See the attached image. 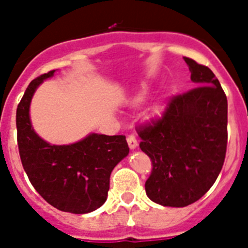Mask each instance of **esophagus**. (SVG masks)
Segmentation results:
<instances>
[{
  "instance_id": "esophagus-1",
  "label": "esophagus",
  "mask_w": 248,
  "mask_h": 248,
  "mask_svg": "<svg viewBox=\"0 0 248 248\" xmlns=\"http://www.w3.org/2000/svg\"><path fill=\"white\" fill-rule=\"evenodd\" d=\"M126 140H128L129 148H130V149H135L138 146V140H137V138L134 137V135H128Z\"/></svg>"
}]
</instances>
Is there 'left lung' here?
Returning <instances> with one entry per match:
<instances>
[{"mask_svg":"<svg viewBox=\"0 0 248 248\" xmlns=\"http://www.w3.org/2000/svg\"><path fill=\"white\" fill-rule=\"evenodd\" d=\"M198 87L170 98L161 117L137 126L153 164L145 191L151 201L184 207L217 179L227 148V98L206 65L184 57Z\"/></svg>","mask_w":248,"mask_h":248,"instance_id":"8db88e82","label":"left lung"}]
</instances>
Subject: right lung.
<instances>
[{
	"instance_id": "1",
	"label": "right lung",
	"mask_w": 248,
	"mask_h": 248,
	"mask_svg": "<svg viewBox=\"0 0 248 248\" xmlns=\"http://www.w3.org/2000/svg\"><path fill=\"white\" fill-rule=\"evenodd\" d=\"M56 71L37 77L16 113L17 144L26 174L49 205L72 214H88L107 200L113 169L129 154L124 135L91 134L71 145H50L34 133L30 104L37 87Z\"/></svg>"
}]
</instances>
